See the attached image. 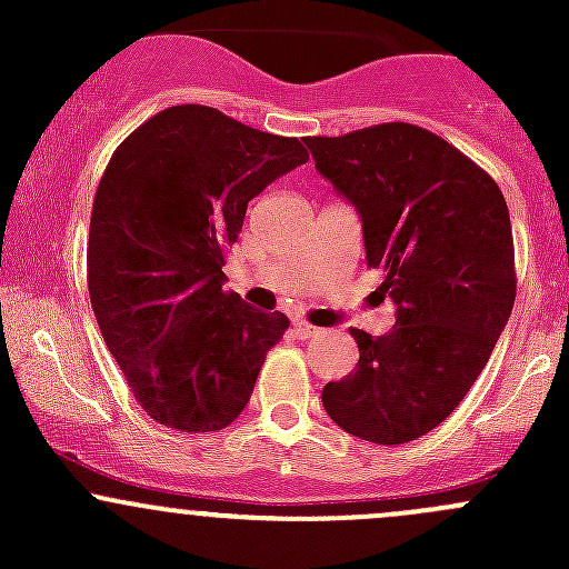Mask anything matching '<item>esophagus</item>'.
I'll return each mask as SVG.
<instances>
[{
	"instance_id": "1",
	"label": "esophagus",
	"mask_w": 569,
	"mask_h": 569,
	"mask_svg": "<svg viewBox=\"0 0 569 569\" xmlns=\"http://www.w3.org/2000/svg\"><path fill=\"white\" fill-rule=\"evenodd\" d=\"M295 330H297V336H300V338H313V336H319V327H313V325H308V321H297V325H295Z\"/></svg>"
}]
</instances>
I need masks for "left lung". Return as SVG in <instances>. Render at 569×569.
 <instances>
[{"mask_svg": "<svg viewBox=\"0 0 569 569\" xmlns=\"http://www.w3.org/2000/svg\"><path fill=\"white\" fill-rule=\"evenodd\" d=\"M317 170L363 220L369 267L396 306L388 336L349 330L358 369L321 391L343 432L380 446L443 423L490 360L515 306L501 189L451 142L412 123L308 137Z\"/></svg>", "mask_w": 569, "mask_h": 569, "instance_id": "8db88e82", "label": "left lung"}]
</instances>
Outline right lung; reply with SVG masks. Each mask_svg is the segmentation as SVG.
Masks as SVG:
<instances>
[{
    "instance_id": "obj_1",
    "label": "right lung",
    "mask_w": 569,
    "mask_h": 569,
    "mask_svg": "<svg viewBox=\"0 0 569 569\" xmlns=\"http://www.w3.org/2000/svg\"><path fill=\"white\" fill-rule=\"evenodd\" d=\"M306 162L297 137L200 104L162 109L109 159L90 217V302L153 421L217 432L250 401L289 319L222 289L226 252L250 200Z\"/></svg>"
}]
</instances>
